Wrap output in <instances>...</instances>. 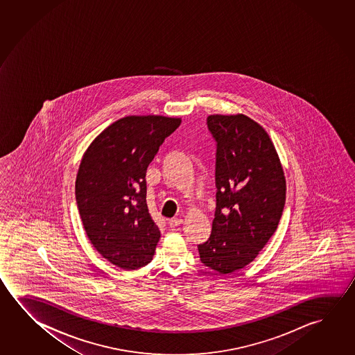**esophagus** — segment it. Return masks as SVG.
Returning a JSON list of instances; mask_svg holds the SVG:
<instances>
[{"label":"esophagus","instance_id":"obj_1","mask_svg":"<svg viewBox=\"0 0 355 355\" xmlns=\"http://www.w3.org/2000/svg\"><path fill=\"white\" fill-rule=\"evenodd\" d=\"M182 219H180V218H173V219H171V220H168V225L169 227H180V224H182Z\"/></svg>","mask_w":355,"mask_h":355}]
</instances>
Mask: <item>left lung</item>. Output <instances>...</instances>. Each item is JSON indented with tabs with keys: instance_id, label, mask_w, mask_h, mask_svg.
<instances>
[{
	"instance_id": "8db88e82",
	"label": "left lung",
	"mask_w": 355,
	"mask_h": 355,
	"mask_svg": "<svg viewBox=\"0 0 355 355\" xmlns=\"http://www.w3.org/2000/svg\"><path fill=\"white\" fill-rule=\"evenodd\" d=\"M216 141V208L200 261L216 272L244 268L276 232L286 202V180L268 132L250 117L210 115Z\"/></svg>"
}]
</instances>
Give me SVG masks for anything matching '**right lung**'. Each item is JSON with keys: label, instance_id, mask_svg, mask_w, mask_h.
I'll list each match as a JSON object with an SVG mask.
<instances>
[{"label": "right lung", "instance_id": "obj_1", "mask_svg": "<svg viewBox=\"0 0 355 355\" xmlns=\"http://www.w3.org/2000/svg\"><path fill=\"white\" fill-rule=\"evenodd\" d=\"M180 117L126 116L87 147L76 180V199L87 238L123 270L151 262L161 232L146 202V171Z\"/></svg>", "mask_w": 355, "mask_h": 355}]
</instances>
